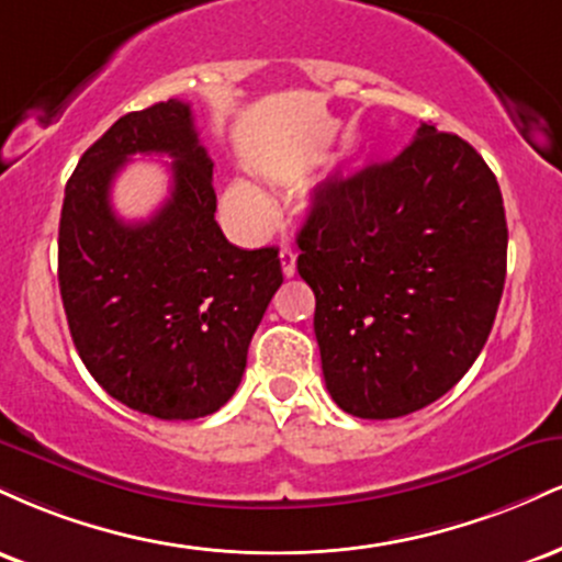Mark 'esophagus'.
Masks as SVG:
<instances>
[{"label":"esophagus","mask_w":562,"mask_h":562,"mask_svg":"<svg viewBox=\"0 0 562 562\" xmlns=\"http://www.w3.org/2000/svg\"><path fill=\"white\" fill-rule=\"evenodd\" d=\"M280 263H282V274H285V277L295 274V254H293V250L282 248L280 250Z\"/></svg>","instance_id":"1"}]
</instances>
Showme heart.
Instances as JSON below:
<instances>
[{"mask_svg": "<svg viewBox=\"0 0 562 562\" xmlns=\"http://www.w3.org/2000/svg\"><path fill=\"white\" fill-rule=\"evenodd\" d=\"M224 211L245 232H261L272 222V205L259 187L250 182H232L222 195Z\"/></svg>", "mask_w": 562, "mask_h": 562, "instance_id": "heart-1", "label": "heart"}]
</instances>
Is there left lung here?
Wrapping results in <instances>:
<instances>
[{
	"label": "left lung",
	"mask_w": 562,
	"mask_h": 562,
	"mask_svg": "<svg viewBox=\"0 0 562 562\" xmlns=\"http://www.w3.org/2000/svg\"><path fill=\"white\" fill-rule=\"evenodd\" d=\"M327 391L362 420L434 404L479 359L507 272L496 177L420 124L385 164L327 179L299 232Z\"/></svg>",
	"instance_id": "obj_1"
}]
</instances>
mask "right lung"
I'll return each mask as SVG.
<instances>
[{"instance_id":"obj_1","label":"right lung","mask_w":562,"mask_h":562,"mask_svg":"<svg viewBox=\"0 0 562 562\" xmlns=\"http://www.w3.org/2000/svg\"><path fill=\"white\" fill-rule=\"evenodd\" d=\"M137 151L175 158L172 195L128 225L110 187ZM214 214V164L182 100L121 115L66 184L57 280L70 338L102 389L158 420H195L229 402L282 285L277 248H237Z\"/></svg>"}]
</instances>
